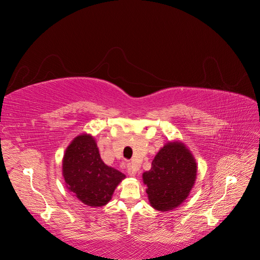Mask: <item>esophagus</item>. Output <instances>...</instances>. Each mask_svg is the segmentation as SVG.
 Instances as JSON below:
<instances>
[{"label":"esophagus","instance_id":"34e87169","mask_svg":"<svg viewBox=\"0 0 260 260\" xmlns=\"http://www.w3.org/2000/svg\"><path fill=\"white\" fill-rule=\"evenodd\" d=\"M127 172H128V175L130 176V177H135L136 176V174H137V170H136V168L133 167V165H128V170H127Z\"/></svg>","mask_w":260,"mask_h":260}]
</instances>
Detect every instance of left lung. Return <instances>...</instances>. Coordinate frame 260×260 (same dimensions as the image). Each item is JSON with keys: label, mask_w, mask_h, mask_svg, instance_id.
<instances>
[{"label": "left lung", "mask_w": 260, "mask_h": 260, "mask_svg": "<svg viewBox=\"0 0 260 260\" xmlns=\"http://www.w3.org/2000/svg\"><path fill=\"white\" fill-rule=\"evenodd\" d=\"M196 170L194 157L183 144L174 142L160 148L151 170L143 174L152 207L167 211L182 204L193 187Z\"/></svg>", "instance_id": "8db88e82"}]
</instances>
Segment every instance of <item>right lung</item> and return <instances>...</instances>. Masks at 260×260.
Returning a JSON list of instances; mask_svg holds the SVG:
<instances>
[{"mask_svg":"<svg viewBox=\"0 0 260 260\" xmlns=\"http://www.w3.org/2000/svg\"><path fill=\"white\" fill-rule=\"evenodd\" d=\"M62 175L74 196L92 207L106 205L124 178L121 172L103 162L95 140L88 135L77 137L67 147Z\"/></svg>","mask_w":260,"mask_h":260,"instance_id":"obj_1","label":"right lung"}]
</instances>
